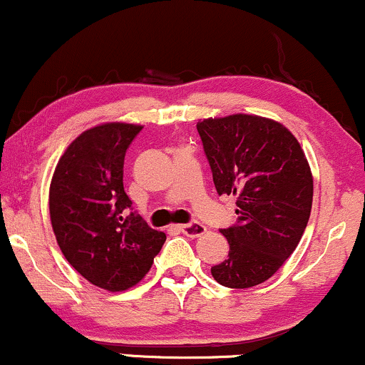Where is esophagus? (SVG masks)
Listing matches in <instances>:
<instances>
[{
	"instance_id": "1",
	"label": "esophagus",
	"mask_w": 365,
	"mask_h": 365,
	"mask_svg": "<svg viewBox=\"0 0 365 365\" xmlns=\"http://www.w3.org/2000/svg\"><path fill=\"white\" fill-rule=\"evenodd\" d=\"M178 230L180 232L183 233V235L187 237H200L206 233V226H204L202 223H197V221H194V223H185V225H178Z\"/></svg>"
}]
</instances>
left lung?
<instances>
[{"label":"left lung","mask_w":365,"mask_h":365,"mask_svg":"<svg viewBox=\"0 0 365 365\" xmlns=\"http://www.w3.org/2000/svg\"><path fill=\"white\" fill-rule=\"evenodd\" d=\"M220 195H237V223L220 230L228 259L211 274L228 288L269 279L302 238L312 207V175L299 140L282 123L230 115L197 123Z\"/></svg>","instance_id":"1"}]
</instances>
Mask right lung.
I'll list each match as a JSON object with an SVG mask.
<instances>
[{
	"mask_svg": "<svg viewBox=\"0 0 365 365\" xmlns=\"http://www.w3.org/2000/svg\"><path fill=\"white\" fill-rule=\"evenodd\" d=\"M142 130L104 123L81 133L58 161L49 215L63 255L87 282L110 292L148 274L166 235L133 211L123 188V159Z\"/></svg>",
	"mask_w": 365,
	"mask_h": 365,
	"instance_id": "right-lung-1",
	"label": "right lung"
}]
</instances>
